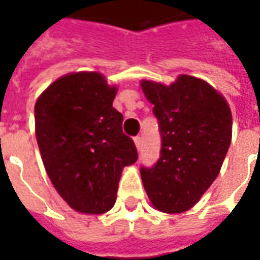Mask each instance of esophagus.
Returning <instances> with one entry per match:
<instances>
[{"instance_id": "esophagus-1", "label": "esophagus", "mask_w": 260, "mask_h": 260, "mask_svg": "<svg viewBox=\"0 0 260 260\" xmlns=\"http://www.w3.org/2000/svg\"><path fill=\"white\" fill-rule=\"evenodd\" d=\"M134 142H135V145H136V147H138V149H141V145H142V136H135V138H134Z\"/></svg>"}]
</instances>
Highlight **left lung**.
<instances>
[{
	"instance_id": "left-lung-1",
	"label": "left lung",
	"mask_w": 260,
	"mask_h": 260,
	"mask_svg": "<svg viewBox=\"0 0 260 260\" xmlns=\"http://www.w3.org/2000/svg\"><path fill=\"white\" fill-rule=\"evenodd\" d=\"M142 89L154 106L161 139L157 161L141 167L143 185L158 210L185 212L221 169L231 143V111L212 86L188 75L171 86L143 80Z\"/></svg>"
}]
</instances>
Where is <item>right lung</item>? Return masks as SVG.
I'll return each instance as SVG.
<instances>
[{"mask_svg": "<svg viewBox=\"0 0 260 260\" xmlns=\"http://www.w3.org/2000/svg\"><path fill=\"white\" fill-rule=\"evenodd\" d=\"M117 93L97 72L59 78L35 106L37 145L54 188L76 212L102 214L115 203L121 173L138 160L122 132Z\"/></svg>", "mask_w": 260, "mask_h": 260, "instance_id": "add662e5", "label": "right lung"}]
</instances>
